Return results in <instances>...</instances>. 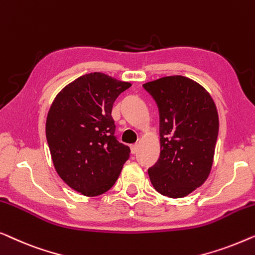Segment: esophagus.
<instances>
[{
    "label": "esophagus",
    "instance_id": "obj_1",
    "mask_svg": "<svg viewBox=\"0 0 255 255\" xmlns=\"http://www.w3.org/2000/svg\"><path fill=\"white\" fill-rule=\"evenodd\" d=\"M137 149H138V144H132V145H130V151H131L132 155L137 152Z\"/></svg>",
    "mask_w": 255,
    "mask_h": 255
}]
</instances>
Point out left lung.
Returning <instances> with one entry per match:
<instances>
[{
  "instance_id": "1",
  "label": "left lung",
  "mask_w": 255,
  "mask_h": 255,
  "mask_svg": "<svg viewBox=\"0 0 255 255\" xmlns=\"http://www.w3.org/2000/svg\"><path fill=\"white\" fill-rule=\"evenodd\" d=\"M143 87L159 110L160 156L148 170L153 188L184 198L209 177L218 135V113L210 93L191 78L174 75Z\"/></svg>"
}]
</instances>
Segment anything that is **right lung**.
I'll return each mask as SVG.
<instances>
[{"label":"right lung","mask_w":255,"mask_h":255,"mask_svg":"<svg viewBox=\"0 0 255 255\" xmlns=\"http://www.w3.org/2000/svg\"><path fill=\"white\" fill-rule=\"evenodd\" d=\"M103 73L76 78L57 93L46 119V138L59 177L81 194L98 196L119 178L130 149L114 136V100L130 88Z\"/></svg>","instance_id":"add662e5"}]
</instances>
